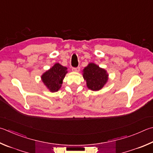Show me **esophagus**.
<instances>
[{
	"label": "esophagus",
	"mask_w": 153,
	"mask_h": 153,
	"mask_svg": "<svg viewBox=\"0 0 153 153\" xmlns=\"http://www.w3.org/2000/svg\"><path fill=\"white\" fill-rule=\"evenodd\" d=\"M80 70V68L79 67H77V68H72V71H74V72H79Z\"/></svg>",
	"instance_id": "obj_1"
}]
</instances>
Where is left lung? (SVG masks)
<instances>
[{
  "instance_id": "1",
  "label": "left lung",
  "mask_w": 153,
  "mask_h": 153,
  "mask_svg": "<svg viewBox=\"0 0 153 153\" xmlns=\"http://www.w3.org/2000/svg\"><path fill=\"white\" fill-rule=\"evenodd\" d=\"M108 76L105 70L92 63L84 68L83 74L88 88L93 91L99 90L103 88L108 80Z\"/></svg>"
}]
</instances>
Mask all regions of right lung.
I'll return each instance as SVG.
<instances>
[{"label":"right lung","mask_w":153,"mask_h":153,"mask_svg":"<svg viewBox=\"0 0 153 153\" xmlns=\"http://www.w3.org/2000/svg\"><path fill=\"white\" fill-rule=\"evenodd\" d=\"M67 68L59 63H55L53 67L47 71L41 76L42 81L49 90L54 92L59 90L63 83V79L67 74Z\"/></svg>","instance_id":"1"}]
</instances>
